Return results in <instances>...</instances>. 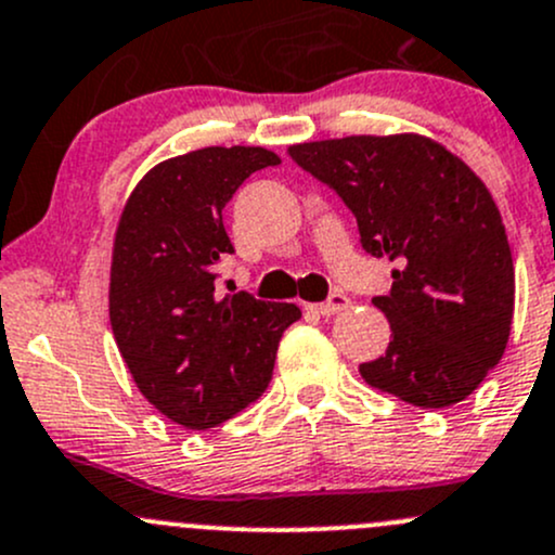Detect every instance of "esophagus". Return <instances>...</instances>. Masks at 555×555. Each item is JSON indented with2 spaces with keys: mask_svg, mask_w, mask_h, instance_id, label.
<instances>
[{
  "mask_svg": "<svg viewBox=\"0 0 555 555\" xmlns=\"http://www.w3.org/2000/svg\"><path fill=\"white\" fill-rule=\"evenodd\" d=\"M348 306H351V300H348L343 293H335L326 302H313V306H306V308L311 313H317V317H335V313L346 311Z\"/></svg>",
  "mask_w": 555,
  "mask_h": 555,
  "instance_id": "1",
  "label": "esophagus"
}]
</instances>
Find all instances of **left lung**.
<instances>
[{
	"instance_id": "obj_1",
	"label": "left lung",
	"mask_w": 555,
	"mask_h": 555,
	"mask_svg": "<svg viewBox=\"0 0 555 555\" xmlns=\"http://www.w3.org/2000/svg\"><path fill=\"white\" fill-rule=\"evenodd\" d=\"M289 156L337 191L361 247L396 262L375 297L390 343L359 366L364 383L423 410L468 399L503 359L513 324L511 244L483 180L417 132L289 145Z\"/></svg>"
}]
</instances>
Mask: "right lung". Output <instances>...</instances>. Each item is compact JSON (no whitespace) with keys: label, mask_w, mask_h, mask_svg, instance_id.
Returning <instances> with one entry per match:
<instances>
[{"label":"right lung","mask_w":555,"mask_h":555,"mask_svg":"<svg viewBox=\"0 0 555 555\" xmlns=\"http://www.w3.org/2000/svg\"><path fill=\"white\" fill-rule=\"evenodd\" d=\"M279 156L209 145L159 162L132 189L111 253L108 317L138 390L172 423L207 430L255 404L271 383L295 302L215 295L233 244L223 207Z\"/></svg>","instance_id":"1"}]
</instances>
